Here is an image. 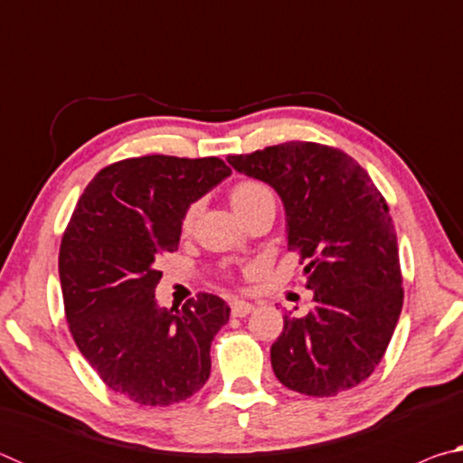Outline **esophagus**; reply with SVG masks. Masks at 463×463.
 <instances>
[{
	"label": "esophagus",
	"mask_w": 463,
	"mask_h": 463,
	"mask_svg": "<svg viewBox=\"0 0 463 463\" xmlns=\"http://www.w3.org/2000/svg\"><path fill=\"white\" fill-rule=\"evenodd\" d=\"M253 310H255L253 304H250V302H245V300H234V302L231 304V312H232V317H239V318L250 315V312H253Z\"/></svg>",
	"instance_id": "34e87169"
}]
</instances>
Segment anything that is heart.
Here are the masks:
<instances>
[{
	"label": "heart",
	"mask_w": 463,
	"mask_h": 463,
	"mask_svg": "<svg viewBox=\"0 0 463 463\" xmlns=\"http://www.w3.org/2000/svg\"><path fill=\"white\" fill-rule=\"evenodd\" d=\"M229 198H231V206L234 213L239 214V218L249 216L250 213H255V210H260L265 203H276L273 200V194L271 190L265 184L257 182V179H242V182H237L229 192ZM195 210L198 206L192 203L190 208L185 210V214L182 218V229H190L192 222H194V216H195Z\"/></svg>",
	"instance_id": "heart-1"
}]
</instances>
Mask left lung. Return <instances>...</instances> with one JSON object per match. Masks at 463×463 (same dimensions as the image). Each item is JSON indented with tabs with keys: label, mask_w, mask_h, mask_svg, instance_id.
Masks as SVG:
<instances>
[{
	"label": "left lung",
	"mask_w": 463,
	"mask_h": 463,
	"mask_svg": "<svg viewBox=\"0 0 463 463\" xmlns=\"http://www.w3.org/2000/svg\"><path fill=\"white\" fill-rule=\"evenodd\" d=\"M226 161L278 192L288 250L315 294L307 317H284L273 373L307 396L355 388L382 362L404 300L386 200L355 159L326 145L294 140Z\"/></svg>",
	"instance_id": "8db88e82"
}]
</instances>
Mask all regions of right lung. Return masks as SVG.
<instances>
[{
    "label": "right lung",
    "instance_id": "right-lung-1",
    "mask_svg": "<svg viewBox=\"0 0 463 463\" xmlns=\"http://www.w3.org/2000/svg\"><path fill=\"white\" fill-rule=\"evenodd\" d=\"M229 175L218 156L112 163L85 187L62 234L69 331L106 386L132 402H182L208 380L210 345L231 308L203 292L179 310L159 308L155 288L161 255L177 250L185 210Z\"/></svg>",
    "mask_w": 463,
    "mask_h": 463
}]
</instances>
